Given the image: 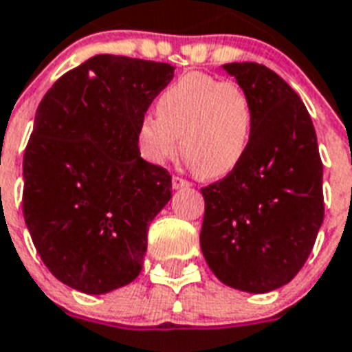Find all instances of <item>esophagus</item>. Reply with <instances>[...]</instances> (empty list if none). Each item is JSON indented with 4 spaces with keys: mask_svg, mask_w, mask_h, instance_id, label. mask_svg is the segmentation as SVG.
Instances as JSON below:
<instances>
[{
    "mask_svg": "<svg viewBox=\"0 0 352 352\" xmlns=\"http://www.w3.org/2000/svg\"><path fill=\"white\" fill-rule=\"evenodd\" d=\"M173 187L174 189H187V187H190V182H187V179H184V178H179V176H174Z\"/></svg>",
    "mask_w": 352,
    "mask_h": 352,
    "instance_id": "1",
    "label": "esophagus"
}]
</instances>
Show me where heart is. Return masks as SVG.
<instances>
[{
	"instance_id": "obj_1",
	"label": "heart",
	"mask_w": 352,
	"mask_h": 352,
	"mask_svg": "<svg viewBox=\"0 0 352 352\" xmlns=\"http://www.w3.org/2000/svg\"><path fill=\"white\" fill-rule=\"evenodd\" d=\"M252 103L240 83L205 72H187L165 87L156 114H145L136 129L138 151L153 165L179 153L205 178L227 176L247 156L252 132Z\"/></svg>"
}]
</instances>
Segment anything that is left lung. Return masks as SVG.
<instances>
[{
	"label": "left lung",
	"mask_w": 352,
	"mask_h": 352,
	"mask_svg": "<svg viewBox=\"0 0 352 352\" xmlns=\"http://www.w3.org/2000/svg\"><path fill=\"white\" fill-rule=\"evenodd\" d=\"M223 69L252 103L249 151L240 167L204 187L199 245L216 278L245 292L274 291L307 261L323 221V165L307 109L265 65Z\"/></svg>",
	"instance_id": "obj_1"
}]
</instances>
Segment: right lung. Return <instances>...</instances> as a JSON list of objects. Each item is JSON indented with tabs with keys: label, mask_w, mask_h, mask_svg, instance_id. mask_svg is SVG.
<instances>
[{
	"label": "right lung",
	"mask_w": 352,
	"mask_h": 352,
	"mask_svg": "<svg viewBox=\"0 0 352 352\" xmlns=\"http://www.w3.org/2000/svg\"><path fill=\"white\" fill-rule=\"evenodd\" d=\"M174 67L100 54L45 94L23 156V216L65 285L105 294L136 280L147 230L167 205V168L140 156L138 123Z\"/></svg>",
	"instance_id": "right-lung-1"
}]
</instances>
